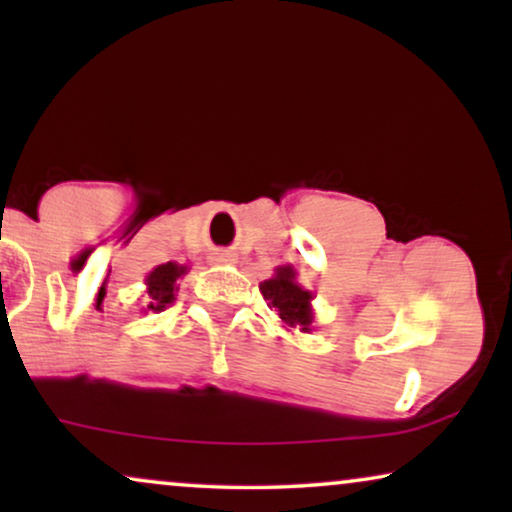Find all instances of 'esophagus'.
Returning <instances> with one entry per match:
<instances>
[{
	"mask_svg": "<svg viewBox=\"0 0 512 512\" xmlns=\"http://www.w3.org/2000/svg\"><path fill=\"white\" fill-rule=\"evenodd\" d=\"M212 261L214 263H230V261H235V256L228 254V251H216V254L212 256Z\"/></svg>",
	"mask_w": 512,
	"mask_h": 512,
	"instance_id": "obj_1",
	"label": "esophagus"
}]
</instances>
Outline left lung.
Listing matches in <instances>:
<instances>
[{"instance_id":"obj_1","label":"left lung","mask_w":512,"mask_h":512,"mask_svg":"<svg viewBox=\"0 0 512 512\" xmlns=\"http://www.w3.org/2000/svg\"><path fill=\"white\" fill-rule=\"evenodd\" d=\"M258 289H261L263 298L275 307L286 328H298L303 333L312 331L314 296L312 291L298 284V272L293 270V265H279V268H275V275L261 282Z\"/></svg>"}]
</instances>
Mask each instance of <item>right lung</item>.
Segmentation results:
<instances>
[{"label":"right lung","mask_w":512,"mask_h":512,"mask_svg":"<svg viewBox=\"0 0 512 512\" xmlns=\"http://www.w3.org/2000/svg\"><path fill=\"white\" fill-rule=\"evenodd\" d=\"M188 272L186 265L179 263H163L156 265L149 275H146L144 284H146V293H144V312H163L167 305L174 303L177 298L179 286L177 282Z\"/></svg>","instance_id":"add662e5"}]
</instances>
